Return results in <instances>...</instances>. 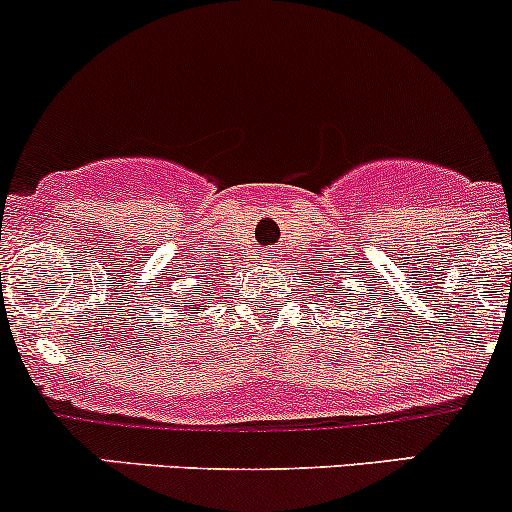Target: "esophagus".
Here are the masks:
<instances>
[{"mask_svg": "<svg viewBox=\"0 0 512 512\" xmlns=\"http://www.w3.org/2000/svg\"><path fill=\"white\" fill-rule=\"evenodd\" d=\"M267 260H272V255H267Z\"/></svg>", "mask_w": 512, "mask_h": 512, "instance_id": "obj_1", "label": "esophagus"}]
</instances>
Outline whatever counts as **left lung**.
I'll return each instance as SVG.
<instances>
[{
	"mask_svg": "<svg viewBox=\"0 0 512 512\" xmlns=\"http://www.w3.org/2000/svg\"><path fill=\"white\" fill-rule=\"evenodd\" d=\"M318 272V269H316ZM308 282H311V279H308ZM325 286V291H328V294H325V299H330V303H333L335 308H345V299L350 301V303H357L359 301V296H347L352 291V286H347V289H342V286L338 284V279H335L333 284L330 282H318V289H323Z\"/></svg>",
	"mask_w": 512,
	"mask_h": 512,
	"instance_id": "1",
	"label": "left lung"
}]
</instances>
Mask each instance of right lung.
Wrapping results in <instances>:
<instances>
[{
    "mask_svg": "<svg viewBox=\"0 0 512 512\" xmlns=\"http://www.w3.org/2000/svg\"><path fill=\"white\" fill-rule=\"evenodd\" d=\"M206 284H209V274L204 272V277H196V291H199V296H189V306H204L206 301L213 299L211 291H206Z\"/></svg>",
    "mask_w": 512,
    "mask_h": 512,
    "instance_id": "right-lung-1",
    "label": "right lung"
}]
</instances>
